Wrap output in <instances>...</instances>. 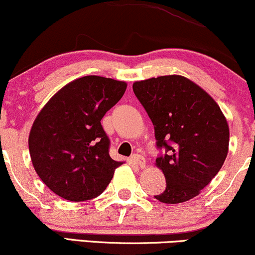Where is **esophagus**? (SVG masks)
Wrapping results in <instances>:
<instances>
[{
  "instance_id": "esophagus-1",
  "label": "esophagus",
  "mask_w": 255,
  "mask_h": 255,
  "mask_svg": "<svg viewBox=\"0 0 255 255\" xmlns=\"http://www.w3.org/2000/svg\"><path fill=\"white\" fill-rule=\"evenodd\" d=\"M131 161H132L134 164H137L139 168H144L145 167V158L143 157L142 155H138V154L133 155V156L131 157Z\"/></svg>"
}]
</instances>
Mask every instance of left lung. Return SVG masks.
<instances>
[{"mask_svg":"<svg viewBox=\"0 0 255 255\" xmlns=\"http://www.w3.org/2000/svg\"><path fill=\"white\" fill-rule=\"evenodd\" d=\"M132 89L167 154L155 166L166 190L155 198L179 204L198 196L222 168L229 149V127L216 101L193 81L166 75L136 81Z\"/></svg>","mask_w":255,"mask_h":255,"instance_id":"obj_1","label":"left lung"}]
</instances>
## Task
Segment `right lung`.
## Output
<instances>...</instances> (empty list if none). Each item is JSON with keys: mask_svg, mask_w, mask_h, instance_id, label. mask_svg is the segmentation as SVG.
I'll use <instances>...</instances> for the list:
<instances>
[{"mask_svg": "<svg viewBox=\"0 0 255 255\" xmlns=\"http://www.w3.org/2000/svg\"><path fill=\"white\" fill-rule=\"evenodd\" d=\"M127 82L88 75L53 95L38 113L28 136L39 178L62 198L85 202L100 196L123 162L112 160L101 119L121 100Z\"/></svg>", "mask_w": 255, "mask_h": 255, "instance_id": "1", "label": "right lung"}]
</instances>
